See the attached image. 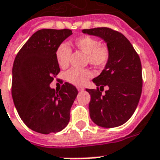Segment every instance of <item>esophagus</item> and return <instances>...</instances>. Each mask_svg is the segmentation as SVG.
<instances>
[{
	"mask_svg": "<svg viewBox=\"0 0 160 160\" xmlns=\"http://www.w3.org/2000/svg\"><path fill=\"white\" fill-rule=\"evenodd\" d=\"M77 90L79 92H82V91H84V88H82V87H77Z\"/></svg>",
	"mask_w": 160,
	"mask_h": 160,
	"instance_id": "34e87169",
	"label": "esophagus"
}]
</instances>
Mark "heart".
<instances>
[{
	"label": "heart",
	"mask_w": 160,
	"mask_h": 160,
	"mask_svg": "<svg viewBox=\"0 0 160 160\" xmlns=\"http://www.w3.org/2000/svg\"><path fill=\"white\" fill-rule=\"evenodd\" d=\"M74 46L86 54V62L95 67H102L109 58V51L106 46L101 45L94 37L83 35L73 41ZM71 49L68 45L62 43L57 47L55 56L58 64L62 68H67L69 62ZM93 75L89 69L71 68L65 74V79L74 86H83Z\"/></svg>",
	"instance_id": "b5f03b06"
}]
</instances>
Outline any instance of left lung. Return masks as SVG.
I'll list each match as a JSON object with an SVG mask.
<instances>
[{
    "label": "left lung",
    "mask_w": 160,
    "mask_h": 160,
    "mask_svg": "<svg viewBox=\"0 0 160 160\" xmlns=\"http://www.w3.org/2000/svg\"><path fill=\"white\" fill-rule=\"evenodd\" d=\"M85 34L102 38L109 51V58L102 73L93 79L99 88L86 89L91 95L90 117L96 125L113 128L125 124L137 108L142 88L140 58L121 33L102 27L83 29ZM109 89L105 95L100 91Z\"/></svg>",
    "instance_id": "left-lung-1"
}]
</instances>
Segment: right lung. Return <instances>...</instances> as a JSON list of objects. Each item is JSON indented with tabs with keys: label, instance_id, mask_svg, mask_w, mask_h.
<instances>
[{
	"label": "right lung",
	"instance_id": "add662e5",
	"mask_svg": "<svg viewBox=\"0 0 160 160\" xmlns=\"http://www.w3.org/2000/svg\"><path fill=\"white\" fill-rule=\"evenodd\" d=\"M70 29H44L31 35L15 58L12 96L20 118L41 134L55 133L69 122L70 108L78 91L65 82L58 92L50 84L60 72L55 52Z\"/></svg>",
	"mask_w": 160,
	"mask_h": 160
}]
</instances>
